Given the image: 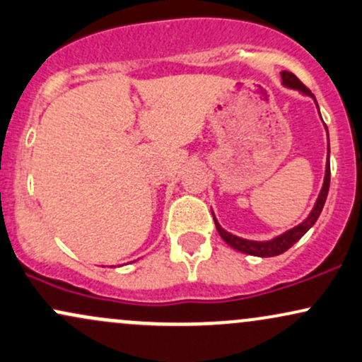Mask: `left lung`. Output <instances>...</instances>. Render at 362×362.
<instances>
[{"instance_id":"left-lung-1","label":"left lung","mask_w":362,"mask_h":362,"mask_svg":"<svg viewBox=\"0 0 362 362\" xmlns=\"http://www.w3.org/2000/svg\"><path fill=\"white\" fill-rule=\"evenodd\" d=\"M281 84L288 89H296L300 95L312 98V100L315 101V106L318 110V103H317L315 96L312 95V91H310L308 88H305L303 84H301V81L296 78L293 72H290V71H283L281 72ZM318 113H320V110H318ZM324 127H325V132H327V137H329V130H327L325 123H324ZM329 186H330V144H327V163H325L324 185H322L320 193H318L315 205H313L312 211H310L308 216L303 220V222L296 225V227L290 228V230L279 233V235H276L269 240H250V239H244V237L233 235V233L225 230L222 225L218 223V220H216L214 210H211V215H214V220H215V227H216V230H218L220 237H222V239L227 242L230 247L239 250V252L249 254V256H256V257L279 256V254L286 252V250L290 249L293 244H296V242H298L301 237H303L305 233H307L310 228L315 225L318 216H320V214H322V208H324V205H325L327 194H329Z\"/></svg>"}]
</instances>
